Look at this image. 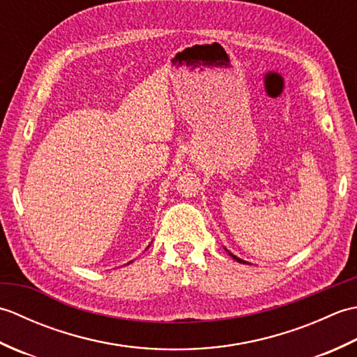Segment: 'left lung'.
Instances as JSON below:
<instances>
[{
    "label": "left lung",
    "instance_id": "obj_1",
    "mask_svg": "<svg viewBox=\"0 0 357 357\" xmlns=\"http://www.w3.org/2000/svg\"><path fill=\"white\" fill-rule=\"evenodd\" d=\"M231 256H233V255H231ZM233 257H234V259H236L238 262H242V264H247L245 261H242V259H239V257H236V256H233Z\"/></svg>",
    "mask_w": 357,
    "mask_h": 357
}]
</instances>
